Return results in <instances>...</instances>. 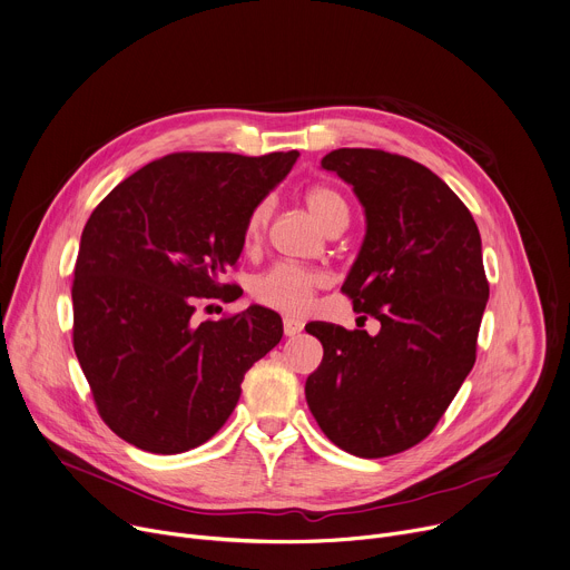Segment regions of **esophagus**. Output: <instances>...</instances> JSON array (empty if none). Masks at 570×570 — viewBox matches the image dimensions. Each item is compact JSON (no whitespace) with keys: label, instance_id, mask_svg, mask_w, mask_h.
Segmentation results:
<instances>
[{"label":"esophagus","instance_id":"1","mask_svg":"<svg viewBox=\"0 0 570 570\" xmlns=\"http://www.w3.org/2000/svg\"><path fill=\"white\" fill-rule=\"evenodd\" d=\"M302 330H304V323H302L299 318H291V316L284 318V334H286V336H295V334H299Z\"/></svg>","mask_w":570,"mask_h":570}]
</instances>
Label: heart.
I'll list each match as a JSON object with an SVG mask.
<instances>
[{
    "label": "heart",
    "mask_w": 570,
    "mask_h": 570,
    "mask_svg": "<svg viewBox=\"0 0 570 570\" xmlns=\"http://www.w3.org/2000/svg\"><path fill=\"white\" fill-rule=\"evenodd\" d=\"M304 202L308 212L316 216V220L332 229L336 225L347 223V204L338 190L332 186H312L304 193ZM273 216V199L264 197L254 204V209L245 223V238L252 243L264 234L268 220ZM327 275L316 268H306L297 264H275L264 275H258L254 282V297L279 312L288 314H304L312 306L314 293L325 286Z\"/></svg>",
    "instance_id": "heart-1"
}]
</instances>
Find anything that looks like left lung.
Wrapping results in <instances>:
<instances>
[{"label":"left lung","instance_id":"8db88e82","mask_svg":"<svg viewBox=\"0 0 570 570\" xmlns=\"http://www.w3.org/2000/svg\"><path fill=\"white\" fill-rule=\"evenodd\" d=\"M321 166L364 206L366 238L341 291L382 327L306 325L325 350L306 404L341 450L391 456L436 428L473 371L489 299L482 238L450 186L400 154L341 147Z\"/></svg>","mask_w":570,"mask_h":570}]
</instances>
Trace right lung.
Here are the masks:
<instances>
[{
	"label": "right lung",
	"instance_id": "add662e5",
	"mask_svg": "<svg viewBox=\"0 0 570 570\" xmlns=\"http://www.w3.org/2000/svg\"><path fill=\"white\" fill-rule=\"evenodd\" d=\"M299 151H177L120 181L90 214L72 282V343L95 406L120 439L177 454L232 416L240 382L282 341L266 306L195 323L202 297L232 299L245 223Z\"/></svg>",
	"mask_w": 570,
	"mask_h": 570
}]
</instances>
